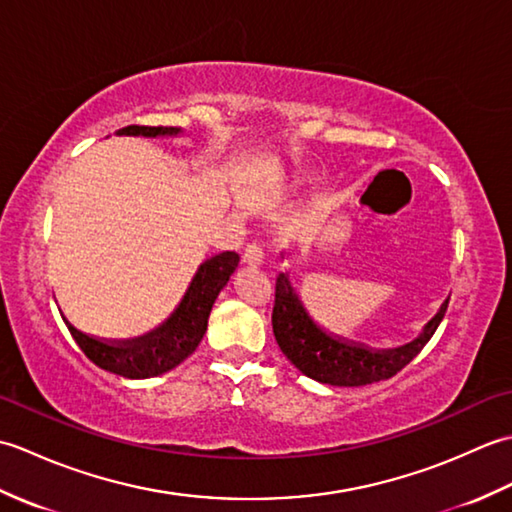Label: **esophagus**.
Masks as SVG:
<instances>
[{
    "label": "esophagus",
    "instance_id": "obj_1",
    "mask_svg": "<svg viewBox=\"0 0 512 512\" xmlns=\"http://www.w3.org/2000/svg\"><path fill=\"white\" fill-rule=\"evenodd\" d=\"M264 262V253L257 244H248L242 253V264L244 266H259Z\"/></svg>",
    "mask_w": 512,
    "mask_h": 512
}]
</instances>
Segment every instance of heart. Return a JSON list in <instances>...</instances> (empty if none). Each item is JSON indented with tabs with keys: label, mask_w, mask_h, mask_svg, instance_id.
Returning a JSON list of instances; mask_svg holds the SVG:
<instances>
[{
	"label": "heart",
	"mask_w": 512,
	"mask_h": 512,
	"mask_svg": "<svg viewBox=\"0 0 512 512\" xmlns=\"http://www.w3.org/2000/svg\"><path fill=\"white\" fill-rule=\"evenodd\" d=\"M279 182H281V178H270V180H268V187L275 189V187H279Z\"/></svg>",
	"instance_id": "heart-1"
}]
</instances>
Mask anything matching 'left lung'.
<instances>
[{"label":"left lung","instance_id":"1","mask_svg":"<svg viewBox=\"0 0 512 512\" xmlns=\"http://www.w3.org/2000/svg\"><path fill=\"white\" fill-rule=\"evenodd\" d=\"M284 257V255H281ZM449 299L440 312L424 325L422 334L396 350H374L363 343L347 341L343 336L325 332L303 306L297 288L288 273H279L275 288L273 332L288 361L301 374L334 387H363L396 376L420 354L424 345L436 334L447 312Z\"/></svg>","mask_w":512,"mask_h":512}]
</instances>
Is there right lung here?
<instances>
[{"label": "right lung", "mask_w": 512, "mask_h": 512, "mask_svg": "<svg viewBox=\"0 0 512 512\" xmlns=\"http://www.w3.org/2000/svg\"><path fill=\"white\" fill-rule=\"evenodd\" d=\"M180 127H145L129 125L118 129L116 136H143V138H169L180 136ZM239 264V255L233 250L213 255L200 264L198 273L193 275L191 284L184 292L178 308L171 312V317L158 325L156 330L145 336L129 341H105L83 334L74 325L63 319L68 325L74 341L79 343L83 354L94 365H99L105 372H112L123 378H154L178 367L184 358H189L195 347L200 345L202 336L209 325V314L213 303L220 295L228 279L235 273Z\"/></svg>", "instance_id": "1"}]
</instances>
